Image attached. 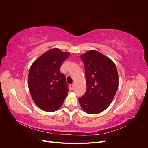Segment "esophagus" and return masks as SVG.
Here are the masks:
<instances>
[{
	"label": "esophagus",
	"mask_w": 148,
	"mask_h": 148,
	"mask_svg": "<svg viewBox=\"0 0 148 148\" xmlns=\"http://www.w3.org/2000/svg\"><path fill=\"white\" fill-rule=\"evenodd\" d=\"M73 88H74V84H70V90H72V89H73Z\"/></svg>",
	"instance_id": "obj_1"
}]
</instances>
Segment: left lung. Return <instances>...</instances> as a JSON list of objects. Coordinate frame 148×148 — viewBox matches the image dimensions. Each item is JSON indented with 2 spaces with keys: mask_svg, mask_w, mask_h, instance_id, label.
<instances>
[{
  "mask_svg": "<svg viewBox=\"0 0 148 148\" xmlns=\"http://www.w3.org/2000/svg\"><path fill=\"white\" fill-rule=\"evenodd\" d=\"M86 73V91L79 97L85 112H102L112 102L119 87V76L114 62L110 58L95 50L81 56Z\"/></svg>",
  "mask_w": 148,
  "mask_h": 148,
  "instance_id": "1",
  "label": "left lung"
}]
</instances>
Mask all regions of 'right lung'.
<instances>
[{
    "label": "right lung",
    "instance_id": "add662e5",
    "mask_svg": "<svg viewBox=\"0 0 148 148\" xmlns=\"http://www.w3.org/2000/svg\"><path fill=\"white\" fill-rule=\"evenodd\" d=\"M69 52L53 48L43 53L31 65L28 88L38 107L46 112H54L63 104L69 91L65 75L60 68Z\"/></svg>",
    "mask_w": 148,
    "mask_h": 148
}]
</instances>
